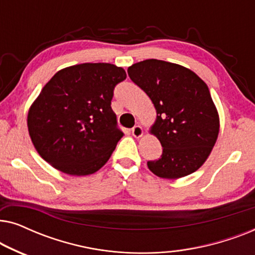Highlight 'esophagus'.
<instances>
[{"mask_svg": "<svg viewBox=\"0 0 255 255\" xmlns=\"http://www.w3.org/2000/svg\"><path fill=\"white\" fill-rule=\"evenodd\" d=\"M131 132H132V135L135 138H140L142 133H144V131H142L141 127H139V125H135V127H133L131 128Z\"/></svg>", "mask_w": 255, "mask_h": 255, "instance_id": "1", "label": "esophagus"}]
</instances>
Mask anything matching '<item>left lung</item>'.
<instances>
[{"label": "left lung", "mask_w": 255, "mask_h": 255, "mask_svg": "<svg viewBox=\"0 0 255 255\" xmlns=\"http://www.w3.org/2000/svg\"><path fill=\"white\" fill-rule=\"evenodd\" d=\"M128 73L156 110L151 133L161 142L162 154L147 161L149 170L172 180L196 172L219 132L218 113L207 83L183 66L156 59L137 62Z\"/></svg>", "instance_id": "left-lung-1"}]
</instances>
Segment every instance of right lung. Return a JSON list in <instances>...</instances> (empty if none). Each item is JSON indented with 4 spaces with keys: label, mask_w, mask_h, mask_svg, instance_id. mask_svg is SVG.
Masks as SVG:
<instances>
[{
    "label": "right lung",
    "mask_w": 255,
    "mask_h": 255,
    "mask_svg": "<svg viewBox=\"0 0 255 255\" xmlns=\"http://www.w3.org/2000/svg\"><path fill=\"white\" fill-rule=\"evenodd\" d=\"M127 79L122 67L97 62L66 67L41 89L27 114V128L41 158L68 175H89L113 154L124 133L111 100Z\"/></svg>",
    "instance_id": "add662e5"
}]
</instances>
